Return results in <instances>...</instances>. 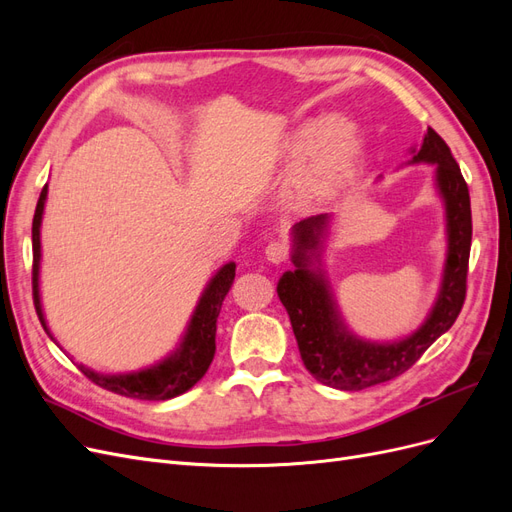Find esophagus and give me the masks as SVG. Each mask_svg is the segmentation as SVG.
<instances>
[{
  "label": "esophagus",
  "mask_w": 512,
  "mask_h": 512,
  "mask_svg": "<svg viewBox=\"0 0 512 512\" xmlns=\"http://www.w3.org/2000/svg\"><path fill=\"white\" fill-rule=\"evenodd\" d=\"M288 254H290V247L286 241H271L265 250V258L273 262V265H282V262H286Z\"/></svg>",
  "instance_id": "1"
}]
</instances>
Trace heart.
<instances>
[{"mask_svg":"<svg viewBox=\"0 0 512 512\" xmlns=\"http://www.w3.org/2000/svg\"><path fill=\"white\" fill-rule=\"evenodd\" d=\"M359 138L344 119L312 121L294 132L286 151V166L307 198H333L354 175Z\"/></svg>","mask_w":512,"mask_h":512,"instance_id":"b5f03b06","label":"heart"}]
</instances>
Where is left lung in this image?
I'll return each mask as SVG.
<instances>
[{
	"mask_svg": "<svg viewBox=\"0 0 512 512\" xmlns=\"http://www.w3.org/2000/svg\"><path fill=\"white\" fill-rule=\"evenodd\" d=\"M410 164H436V185L446 207L448 254L438 301L423 327L393 344H371L352 335L337 314L324 273L314 267L329 215H314L292 228L294 271L277 282V294L290 316L303 365L318 382L339 391H363L408 371L436 339L453 327L466 301L472 245V209L468 183L444 138L427 128Z\"/></svg>",
	"mask_w": 512,
	"mask_h": 512,
	"instance_id": "obj_1",
	"label": "left lung"
}]
</instances>
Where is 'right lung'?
<instances>
[{"mask_svg":"<svg viewBox=\"0 0 512 512\" xmlns=\"http://www.w3.org/2000/svg\"><path fill=\"white\" fill-rule=\"evenodd\" d=\"M46 185L40 192L34 224H32V243H34V269H32V286H34V305L36 314L42 322L44 331L49 333L46 320L42 314L40 303V290H38V275H40V224L42 213L46 203ZM232 280H235V262H228L218 273L211 277L207 284L203 297H200L192 320L188 324V331L183 335V342L179 348L164 359L162 363L153 365L149 369L134 371V374H117V376H102L96 371L87 369L85 365H79L83 374L102 389L113 391L123 397L132 399H147V401H164L170 397H177L185 391H190L192 386L207 374V369L213 361L215 354V331H218V316L222 309V301L228 294ZM51 337V333H49ZM53 339V337H51Z\"/></svg>","mask_w":512,"mask_h":512,"instance_id":"right-lung-1","label":"right lung"}]
</instances>
